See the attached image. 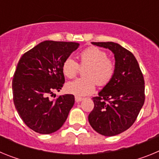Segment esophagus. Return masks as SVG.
Listing matches in <instances>:
<instances>
[{
  "label": "esophagus",
  "instance_id": "obj_1",
  "mask_svg": "<svg viewBox=\"0 0 159 159\" xmlns=\"http://www.w3.org/2000/svg\"><path fill=\"white\" fill-rule=\"evenodd\" d=\"M83 98H80V97H75V102H80V101H82L83 100Z\"/></svg>",
  "mask_w": 159,
  "mask_h": 159
}]
</instances>
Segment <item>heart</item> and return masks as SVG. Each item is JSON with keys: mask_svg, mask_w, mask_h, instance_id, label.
Returning a JSON list of instances; mask_svg holds the SVG:
<instances>
[{"mask_svg": "<svg viewBox=\"0 0 159 159\" xmlns=\"http://www.w3.org/2000/svg\"><path fill=\"white\" fill-rule=\"evenodd\" d=\"M104 51L97 47H89L80 54V67H86L84 71V79L69 81L65 85L67 93L77 97L86 96L93 93L95 84L105 86L111 80L115 73V64ZM79 65L71 57L63 63L62 71L67 78H73L76 75Z\"/></svg>", "mask_w": 159, "mask_h": 159, "instance_id": "b5f03b06", "label": "heart"}]
</instances>
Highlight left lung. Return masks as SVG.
<instances>
[{
	"instance_id": "left-lung-1",
	"label": "left lung",
	"mask_w": 159,
	"mask_h": 159,
	"mask_svg": "<svg viewBox=\"0 0 159 159\" xmlns=\"http://www.w3.org/2000/svg\"><path fill=\"white\" fill-rule=\"evenodd\" d=\"M112 52L115 73L111 80L94 97V109L88 116L92 128L104 136H114L130 128L145 100L144 79L130 52L114 42H92Z\"/></svg>"
}]
</instances>
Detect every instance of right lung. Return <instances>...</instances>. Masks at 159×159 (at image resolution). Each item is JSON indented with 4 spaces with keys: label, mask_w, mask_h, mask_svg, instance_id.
<instances>
[{
    "label": "right lung",
    "mask_w": 159,
    "mask_h": 159,
    "mask_svg": "<svg viewBox=\"0 0 159 159\" xmlns=\"http://www.w3.org/2000/svg\"><path fill=\"white\" fill-rule=\"evenodd\" d=\"M80 43L45 40L20 59L12 79L15 107L24 123L43 134L58 130L66 121L75 103L73 95L48 99L64 84L62 65Z\"/></svg>",
    "instance_id": "add662e5"
}]
</instances>
